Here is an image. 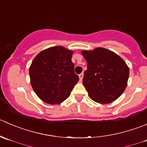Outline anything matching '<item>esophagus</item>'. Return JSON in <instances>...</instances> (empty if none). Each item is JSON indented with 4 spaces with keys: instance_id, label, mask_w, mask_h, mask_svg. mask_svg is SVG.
<instances>
[{
    "instance_id": "obj_1",
    "label": "esophagus",
    "mask_w": 147,
    "mask_h": 147,
    "mask_svg": "<svg viewBox=\"0 0 147 147\" xmlns=\"http://www.w3.org/2000/svg\"><path fill=\"white\" fill-rule=\"evenodd\" d=\"M78 76H79V80H80V81H82L83 76H84V74H83V73L80 74L79 75H78Z\"/></svg>"
}]
</instances>
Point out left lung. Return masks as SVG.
Segmentation results:
<instances>
[{"mask_svg": "<svg viewBox=\"0 0 147 147\" xmlns=\"http://www.w3.org/2000/svg\"><path fill=\"white\" fill-rule=\"evenodd\" d=\"M81 54L87 62L83 84L89 98L99 104H109L117 99L124 91L129 76L124 61L104 48L82 51Z\"/></svg>", "mask_w": 147, "mask_h": 147, "instance_id": "left-lung-1", "label": "left lung"}]
</instances>
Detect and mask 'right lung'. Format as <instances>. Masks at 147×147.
<instances>
[{"label":"right lung","mask_w":147,"mask_h":147,"mask_svg":"<svg viewBox=\"0 0 147 147\" xmlns=\"http://www.w3.org/2000/svg\"><path fill=\"white\" fill-rule=\"evenodd\" d=\"M73 51L53 46L40 51L29 69L30 84L36 95L49 104L63 102L79 80L71 61Z\"/></svg>","instance_id":"obj_1"}]
</instances>
